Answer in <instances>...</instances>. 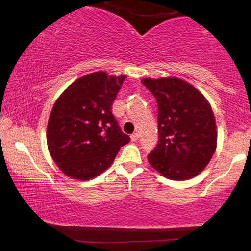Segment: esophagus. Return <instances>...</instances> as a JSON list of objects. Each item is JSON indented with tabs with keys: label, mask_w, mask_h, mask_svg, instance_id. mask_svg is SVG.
<instances>
[{
	"label": "esophagus",
	"mask_w": 251,
	"mask_h": 251,
	"mask_svg": "<svg viewBox=\"0 0 251 251\" xmlns=\"http://www.w3.org/2000/svg\"><path fill=\"white\" fill-rule=\"evenodd\" d=\"M138 139H139V134H138V133L131 134V141L135 142V141H138Z\"/></svg>",
	"instance_id": "34e87169"
}]
</instances>
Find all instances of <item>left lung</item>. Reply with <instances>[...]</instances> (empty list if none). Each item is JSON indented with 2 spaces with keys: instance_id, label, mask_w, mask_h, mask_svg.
Masks as SVG:
<instances>
[{
  "instance_id": "8db88e82",
  "label": "left lung",
  "mask_w": 251,
  "mask_h": 251,
  "mask_svg": "<svg viewBox=\"0 0 251 251\" xmlns=\"http://www.w3.org/2000/svg\"><path fill=\"white\" fill-rule=\"evenodd\" d=\"M142 83L157 102L159 142L149 163L164 177L185 181L209 163L217 146L214 112L207 99L191 83L169 77L146 78Z\"/></svg>"
}]
</instances>
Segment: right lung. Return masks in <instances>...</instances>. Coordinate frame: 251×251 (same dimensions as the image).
<instances>
[{
  "instance_id": "1",
  "label": "right lung",
  "mask_w": 251,
  "mask_h": 251,
  "mask_svg": "<svg viewBox=\"0 0 251 251\" xmlns=\"http://www.w3.org/2000/svg\"><path fill=\"white\" fill-rule=\"evenodd\" d=\"M126 77L96 72L74 81L51 109L47 147L55 163L70 178L88 181L112 164L130 137L112 114V103Z\"/></svg>"
}]
</instances>
